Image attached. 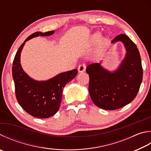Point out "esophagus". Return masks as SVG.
I'll return each instance as SVG.
<instances>
[{
  "label": "esophagus",
  "mask_w": 151,
  "mask_h": 151,
  "mask_svg": "<svg viewBox=\"0 0 151 151\" xmlns=\"http://www.w3.org/2000/svg\"><path fill=\"white\" fill-rule=\"evenodd\" d=\"M86 65L85 64H81L78 66V70L79 73H83L86 70Z\"/></svg>",
  "instance_id": "34e87169"
}]
</instances>
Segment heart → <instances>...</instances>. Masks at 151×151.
I'll use <instances>...</instances> for the list:
<instances>
[{
  "label": "heart",
  "instance_id": "heart-1",
  "mask_svg": "<svg viewBox=\"0 0 151 151\" xmlns=\"http://www.w3.org/2000/svg\"><path fill=\"white\" fill-rule=\"evenodd\" d=\"M100 38V35L99 34H96L92 36V40L93 42L96 43V42H98V41H99Z\"/></svg>",
  "mask_w": 151,
  "mask_h": 151
}]
</instances>
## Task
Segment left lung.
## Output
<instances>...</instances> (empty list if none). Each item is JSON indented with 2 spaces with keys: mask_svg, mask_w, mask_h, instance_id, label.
<instances>
[{
  "mask_svg": "<svg viewBox=\"0 0 151 151\" xmlns=\"http://www.w3.org/2000/svg\"><path fill=\"white\" fill-rule=\"evenodd\" d=\"M122 42L125 47V58L114 72L105 69L100 63L86 67L89 75L88 90L96 106L114 110L129 104L137 94L142 80V68L139 51L127 35L120 34L111 41Z\"/></svg>",
  "mask_w": 151,
  "mask_h": 151,
  "instance_id": "obj_1",
  "label": "left lung"
}]
</instances>
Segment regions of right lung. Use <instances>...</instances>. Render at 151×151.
Segmentation results:
<instances>
[{
	"label": "right lung",
	"mask_w": 151,
	"mask_h": 151,
	"mask_svg": "<svg viewBox=\"0 0 151 151\" xmlns=\"http://www.w3.org/2000/svg\"><path fill=\"white\" fill-rule=\"evenodd\" d=\"M54 30L45 33L36 32L30 35L19 47L13 61L12 77L16 97L20 106L29 115L38 118H47L59 110L63 90L78 73L77 69L61 73L45 81L34 80L24 72L20 64V54L27 41L33 37L49 36Z\"/></svg>",
	"instance_id": "add662e5"
}]
</instances>
